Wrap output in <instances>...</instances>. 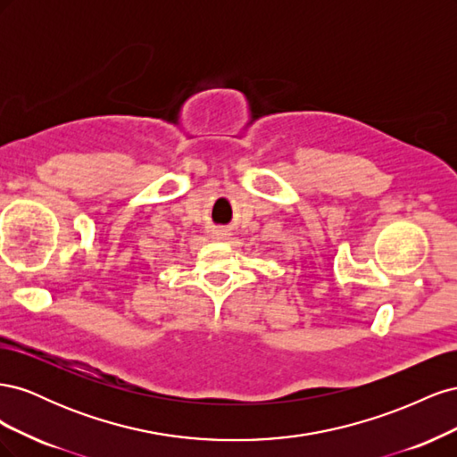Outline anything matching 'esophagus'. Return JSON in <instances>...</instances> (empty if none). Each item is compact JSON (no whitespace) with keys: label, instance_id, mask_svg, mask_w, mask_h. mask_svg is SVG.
I'll list each match as a JSON object with an SVG mask.
<instances>
[{"label":"esophagus","instance_id":"obj_1","mask_svg":"<svg viewBox=\"0 0 457 457\" xmlns=\"http://www.w3.org/2000/svg\"><path fill=\"white\" fill-rule=\"evenodd\" d=\"M217 238H227V234H225V232H219Z\"/></svg>","mask_w":457,"mask_h":457}]
</instances>
